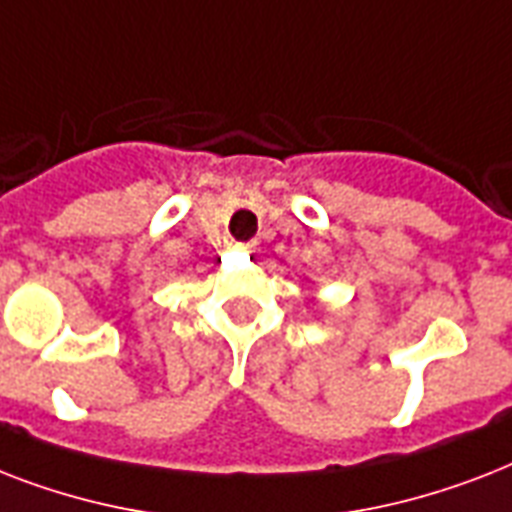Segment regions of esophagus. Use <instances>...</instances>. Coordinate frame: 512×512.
I'll return each mask as SVG.
<instances>
[{
	"instance_id": "34e87169",
	"label": "esophagus",
	"mask_w": 512,
	"mask_h": 512,
	"mask_svg": "<svg viewBox=\"0 0 512 512\" xmlns=\"http://www.w3.org/2000/svg\"><path fill=\"white\" fill-rule=\"evenodd\" d=\"M241 249H244V252H249V255H252V252H257V244H255V241H249V244H241Z\"/></svg>"
}]
</instances>
